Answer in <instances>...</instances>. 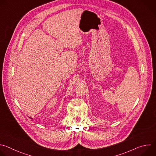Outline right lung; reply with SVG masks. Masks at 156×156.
<instances>
[{"label": "right lung", "mask_w": 156, "mask_h": 156, "mask_svg": "<svg viewBox=\"0 0 156 156\" xmlns=\"http://www.w3.org/2000/svg\"><path fill=\"white\" fill-rule=\"evenodd\" d=\"M30 118H31V117H30ZM31 119H32V118H31Z\"/></svg>", "instance_id": "obj_1"}]
</instances>
